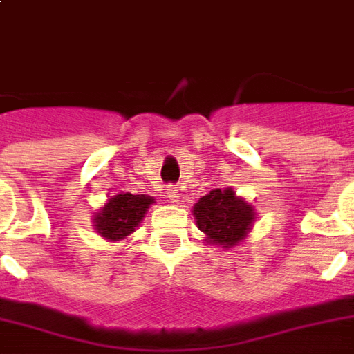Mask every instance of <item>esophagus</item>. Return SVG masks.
<instances>
[{"mask_svg":"<svg viewBox=\"0 0 354 354\" xmlns=\"http://www.w3.org/2000/svg\"><path fill=\"white\" fill-rule=\"evenodd\" d=\"M165 193H167V198L171 200V202H176V200H178V193H176V189H174V187H167V191H165Z\"/></svg>","mask_w":354,"mask_h":354,"instance_id":"1","label":"esophagus"}]
</instances>
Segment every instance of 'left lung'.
I'll return each instance as SVG.
<instances>
[{"mask_svg":"<svg viewBox=\"0 0 354 354\" xmlns=\"http://www.w3.org/2000/svg\"><path fill=\"white\" fill-rule=\"evenodd\" d=\"M193 211L200 232L222 248L241 242L253 222L252 205L236 198L232 189H213L194 204Z\"/></svg>","mask_w":354,"mask_h":354,"instance_id":"8db88e82","label":"left lung"}]
</instances>
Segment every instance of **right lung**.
Listing matches in <instances>:
<instances>
[{"label":"right lung","mask_w":354,"mask_h":354,"mask_svg":"<svg viewBox=\"0 0 354 354\" xmlns=\"http://www.w3.org/2000/svg\"><path fill=\"white\" fill-rule=\"evenodd\" d=\"M150 204H154V198H150L147 194H115L108 200L104 209L97 213V232L110 241H121L130 235L138 227L139 222L143 221Z\"/></svg>","instance_id":"obj_1"}]
</instances>
